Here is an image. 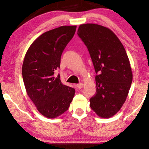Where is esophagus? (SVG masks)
I'll return each instance as SVG.
<instances>
[{
	"mask_svg": "<svg viewBox=\"0 0 149 149\" xmlns=\"http://www.w3.org/2000/svg\"><path fill=\"white\" fill-rule=\"evenodd\" d=\"M83 86H84V84L82 83H79V84H77V88L78 89H81V88H83Z\"/></svg>",
	"mask_w": 149,
	"mask_h": 149,
	"instance_id": "34e87169",
	"label": "esophagus"
}]
</instances>
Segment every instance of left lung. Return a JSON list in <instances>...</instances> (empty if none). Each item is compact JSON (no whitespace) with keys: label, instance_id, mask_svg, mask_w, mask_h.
I'll return each mask as SVG.
<instances>
[{"label":"left lung","instance_id":"obj_1","mask_svg":"<svg viewBox=\"0 0 149 149\" xmlns=\"http://www.w3.org/2000/svg\"><path fill=\"white\" fill-rule=\"evenodd\" d=\"M77 35L88 50L96 74V93L90 106L100 117L109 118L120 110L130 88L132 72L128 56L117 36L106 27L81 24Z\"/></svg>","mask_w":149,"mask_h":149}]
</instances>
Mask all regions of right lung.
<instances>
[{
    "label": "right lung",
    "instance_id": "obj_1",
    "mask_svg": "<svg viewBox=\"0 0 149 149\" xmlns=\"http://www.w3.org/2000/svg\"><path fill=\"white\" fill-rule=\"evenodd\" d=\"M76 30L63 26L46 32L35 40L25 55L22 76L27 94L42 116L56 118L68 109L75 89L63 84L54 72L61 56Z\"/></svg>",
    "mask_w": 149,
    "mask_h": 149
}]
</instances>
